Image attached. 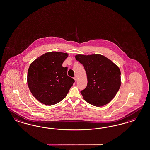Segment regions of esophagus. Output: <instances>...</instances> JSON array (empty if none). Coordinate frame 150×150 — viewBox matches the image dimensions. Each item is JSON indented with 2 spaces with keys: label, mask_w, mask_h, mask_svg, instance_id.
Wrapping results in <instances>:
<instances>
[{
  "label": "esophagus",
  "mask_w": 150,
  "mask_h": 150,
  "mask_svg": "<svg viewBox=\"0 0 150 150\" xmlns=\"http://www.w3.org/2000/svg\"><path fill=\"white\" fill-rule=\"evenodd\" d=\"M74 79L75 80V82H76L77 80V77L76 76H75L74 77Z\"/></svg>",
  "instance_id": "1"
}]
</instances>
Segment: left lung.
I'll list each match as a JSON object with an SVG mask.
<instances>
[{"label":"left lung","instance_id":"obj_1","mask_svg":"<svg viewBox=\"0 0 150 150\" xmlns=\"http://www.w3.org/2000/svg\"><path fill=\"white\" fill-rule=\"evenodd\" d=\"M77 61L84 66L87 86L81 93L86 102L100 107L113 99L121 86L119 67L103 55H76Z\"/></svg>","mask_w":150,"mask_h":150}]
</instances>
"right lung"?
Instances as JSON below:
<instances>
[{
	"label": "right lung",
	"instance_id": "obj_1",
	"mask_svg": "<svg viewBox=\"0 0 150 150\" xmlns=\"http://www.w3.org/2000/svg\"><path fill=\"white\" fill-rule=\"evenodd\" d=\"M68 56V53L49 52L30 65L28 87L33 96L44 105L51 106L62 101L75 82L67 75L68 68L62 67Z\"/></svg>",
	"mask_w": 150,
	"mask_h": 150
}]
</instances>
